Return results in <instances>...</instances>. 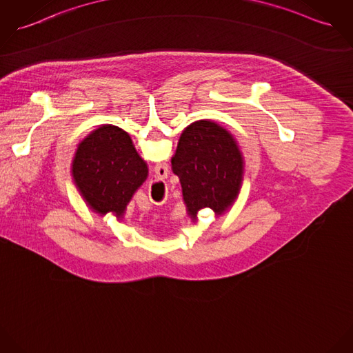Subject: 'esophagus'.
I'll return each mask as SVG.
<instances>
[{
  "label": "esophagus",
  "instance_id": "obj_1",
  "mask_svg": "<svg viewBox=\"0 0 353 353\" xmlns=\"http://www.w3.org/2000/svg\"><path fill=\"white\" fill-rule=\"evenodd\" d=\"M154 181L152 183V193L154 196H163L165 197L168 193V184H166V168L165 166H157L154 169Z\"/></svg>",
  "mask_w": 353,
  "mask_h": 353
}]
</instances>
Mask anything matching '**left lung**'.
<instances>
[{
	"label": "left lung",
	"instance_id": "obj_1",
	"mask_svg": "<svg viewBox=\"0 0 353 353\" xmlns=\"http://www.w3.org/2000/svg\"><path fill=\"white\" fill-rule=\"evenodd\" d=\"M190 220L211 208L223 215L235 203L243 180V160L232 136L211 121L190 123L172 157Z\"/></svg>",
	"mask_w": 353,
	"mask_h": 353
}]
</instances>
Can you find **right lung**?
Masks as SVG:
<instances>
[{
    "instance_id": "add662e5",
    "label": "right lung",
    "mask_w": 353,
    "mask_h": 353,
    "mask_svg": "<svg viewBox=\"0 0 353 353\" xmlns=\"http://www.w3.org/2000/svg\"><path fill=\"white\" fill-rule=\"evenodd\" d=\"M72 177L92 212L99 216L112 212L119 219L145 183L148 166L125 130L105 125L79 143Z\"/></svg>"
}]
</instances>
